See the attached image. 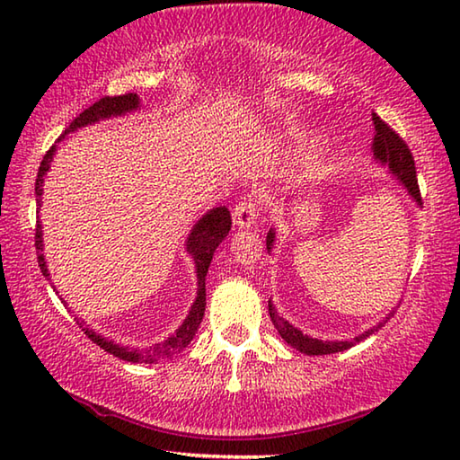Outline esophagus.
Listing matches in <instances>:
<instances>
[{"instance_id":"esophagus-1","label":"esophagus","mask_w":460,"mask_h":460,"mask_svg":"<svg viewBox=\"0 0 460 460\" xmlns=\"http://www.w3.org/2000/svg\"><path fill=\"white\" fill-rule=\"evenodd\" d=\"M233 223L237 229H249L258 223V208L253 200H241L233 211Z\"/></svg>"}]
</instances>
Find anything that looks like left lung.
<instances>
[{"label":"left lung","mask_w":460,"mask_h":460,"mask_svg":"<svg viewBox=\"0 0 460 460\" xmlns=\"http://www.w3.org/2000/svg\"><path fill=\"white\" fill-rule=\"evenodd\" d=\"M373 126H376V137H373V155H376V160L381 166H385L389 170V174H392L395 181H398L403 189L408 190L410 197L414 199L418 205H422V197H420L418 178H416V166H414V158H411L410 147L392 128L387 126L384 119L377 118L376 113H373ZM274 241H276V231L270 229L268 237H266L268 252L271 249V245H274ZM268 306H270L271 323H274V326L278 329L279 337H282L288 345H292L296 351L306 353V355H331V353L347 351V349H351L353 345H357V342L367 339L369 334L379 331L381 326L389 321V316L395 313V308H394L392 313L385 316V321H381L376 326H371V329L361 332L359 337H355L351 341H323V339L308 337V334H305L300 329H296L294 324L284 321V318L278 314L276 306L271 305V300L268 302Z\"/></svg>","instance_id":"left-lung-1"}]
</instances>
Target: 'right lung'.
<instances>
[{
	"label": "right lung",
	"instance_id": "1",
	"mask_svg": "<svg viewBox=\"0 0 460 460\" xmlns=\"http://www.w3.org/2000/svg\"><path fill=\"white\" fill-rule=\"evenodd\" d=\"M139 107V97L136 93H126V95H118V97H103L99 99L97 103H93L89 109L75 118V121L65 129V134L58 137V142L65 139L66 134L71 131L81 129L84 126H91V123H97L101 119H109V118H118V115H126L129 111H136ZM57 142V144H58ZM57 144H54L49 152L44 154V160L40 162V168H38V176H36V202L38 207L42 205V186H44V176L50 170V164L54 160V154H57ZM231 231V215L227 207H217L211 208L202 215V219L194 223V227L190 229L189 237H186V252L192 255L194 260V268H197V279H199V288H197V298H194L192 306L189 310V316L184 318V323L178 326V331L174 334H170L166 341L158 342V345L142 349V351H134V349L121 347L118 342L109 341L105 337H101L99 332H95L89 326H84V321L76 323L83 326V331L87 337L97 342L101 349H105L107 353H111L115 357H119L123 361L129 363H158V361H166L172 359L174 355H178L182 349L189 345L192 341L194 332L199 331V326L202 323V316H205V306H207V292H205V278L208 266H211L213 253L215 249L219 247L221 241L227 237V233ZM36 249H38V266L42 270V276L46 279H50L49 268H46L44 261V245H42V225L38 221L36 225Z\"/></svg>",
	"mask_w": 460,
	"mask_h": 460
}]
</instances>
